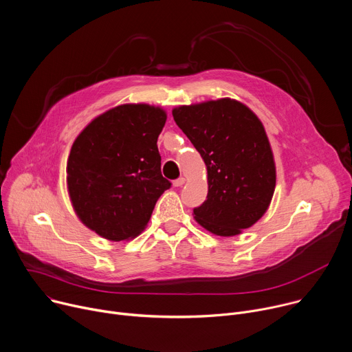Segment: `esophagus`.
<instances>
[{
	"instance_id": "esophagus-1",
	"label": "esophagus",
	"mask_w": 352,
	"mask_h": 352,
	"mask_svg": "<svg viewBox=\"0 0 352 352\" xmlns=\"http://www.w3.org/2000/svg\"><path fill=\"white\" fill-rule=\"evenodd\" d=\"M184 182H186L184 177H179V179H176V180L173 182V186H175V187H182V186L184 184Z\"/></svg>"
}]
</instances>
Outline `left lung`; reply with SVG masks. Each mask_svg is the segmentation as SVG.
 I'll use <instances>...</instances> for the list:
<instances>
[{
	"label": "left lung",
	"mask_w": 352,
	"mask_h": 352,
	"mask_svg": "<svg viewBox=\"0 0 352 352\" xmlns=\"http://www.w3.org/2000/svg\"><path fill=\"white\" fill-rule=\"evenodd\" d=\"M173 119L207 166V200L194 218L219 236L239 235L267 211L276 165L258 117L229 98L172 110Z\"/></svg>",
	"instance_id": "8db88e82"
}]
</instances>
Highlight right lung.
<instances>
[{
    "label": "right lung",
    "instance_id": "right-lung-1",
    "mask_svg": "<svg viewBox=\"0 0 352 352\" xmlns=\"http://www.w3.org/2000/svg\"><path fill=\"white\" fill-rule=\"evenodd\" d=\"M166 113L122 104L92 120L72 144L67 183L82 223L109 241L135 238L172 183L162 176L158 137Z\"/></svg>",
    "mask_w": 352,
    "mask_h": 352
}]
</instances>
